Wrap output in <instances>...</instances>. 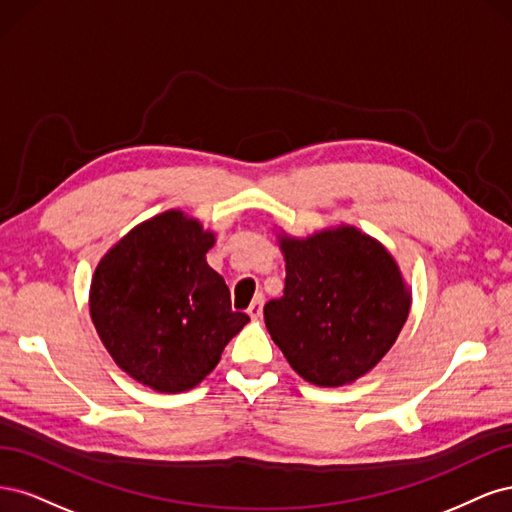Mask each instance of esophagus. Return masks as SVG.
I'll return each instance as SVG.
<instances>
[{"instance_id":"esophagus-1","label":"esophagus","mask_w":512,"mask_h":512,"mask_svg":"<svg viewBox=\"0 0 512 512\" xmlns=\"http://www.w3.org/2000/svg\"><path fill=\"white\" fill-rule=\"evenodd\" d=\"M262 305H265V297H262V294H256V299L252 301V305L247 307V314H250V318L258 320L262 316Z\"/></svg>"}]
</instances>
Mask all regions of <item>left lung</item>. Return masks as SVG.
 I'll list each match as a JSON object with an SVG mask.
<instances>
[{
  "instance_id": "8db88e82",
  "label": "left lung",
  "mask_w": 512,
  "mask_h": 512,
  "mask_svg": "<svg viewBox=\"0 0 512 512\" xmlns=\"http://www.w3.org/2000/svg\"><path fill=\"white\" fill-rule=\"evenodd\" d=\"M284 297L265 305V324L290 367L318 386H342L376 367L410 312L393 256L344 226L282 239Z\"/></svg>"
}]
</instances>
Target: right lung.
I'll list each match as a JSON object with an SVG mask.
<instances>
[{"instance_id":"right-lung-1","label":"right lung","mask_w":512,"mask_h":512,"mask_svg":"<svg viewBox=\"0 0 512 512\" xmlns=\"http://www.w3.org/2000/svg\"><path fill=\"white\" fill-rule=\"evenodd\" d=\"M213 235L181 211L136 226L96 269L89 312L115 363L160 393L194 389L250 316L205 254Z\"/></svg>"}]
</instances>
